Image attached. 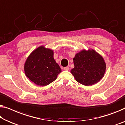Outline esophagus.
I'll return each mask as SVG.
<instances>
[{"label": "esophagus", "mask_w": 125, "mask_h": 125, "mask_svg": "<svg viewBox=\"0 0 125 125\" xmlns=\"http://www.w3.org/2000/svg\"><path fill=\"white\" fill-rule=\"evenodd\" d=\"M69 69H70V68H69V67H68V66L65 67H64V70H66V71H68Z\"/></svg>", "instance_id": "esophagus-1"}]
</instances>
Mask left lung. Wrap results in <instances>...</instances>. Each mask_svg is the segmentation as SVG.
<instances>
[{
    "label": "left lung",
    "instance_id": "left-lung-1",
    "mask_svg": "<svg viewBox=\"0 0 125 125\" xmlns=\"http://www.w3.org/2000/svg\"><path fill=\"white\" fill-rule=\"evenodd\" d=\"M74 67L71 72L78 83L85 86L94 85L103 77L106 64L101 55L94 50H85L73 58Z\"/></svg>",
    "mask_w": 125,
    "mask_h": 125
}]
</instances>
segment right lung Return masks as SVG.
I'll use <instances>...</instances> for the list:
<instances>
[{"label": "right lung", "mask_w": 125, "mask_h": 125, "mask_svg": "<svg viewBox=\"0 0 125 125\" xmlns=\"http://www.w3.org/2000/svg\"><path fill=\"white\" fill-rule=\"evenodd\" d=\"M26 76L39 86H46L56 80L61 69L53 58V51L40 46L33 51L26 61Z\"/></svg>", "instance_id": "1"}]
</instances>
